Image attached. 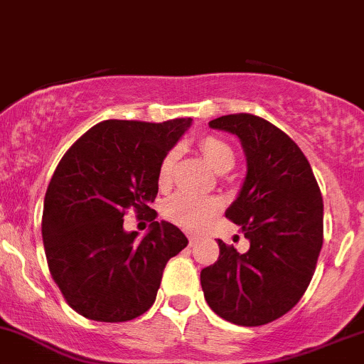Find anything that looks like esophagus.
Listing matches in <instances>:
<instances>
[{"label": "esophagus", "instance_id": "1", "mask_svg": "<svg viewBox=\"0 0 364 364\" xmlns=\"http://www.w3.org/2000/svg\"><path fill=\"white\" fill-rule=\"evenodd\" d=\"M187 237H189V245L191 246H193L194 243H198V240H199L196 234H189V236H187Z\"/></svg>", "mask_w": 364, "mask_h": 364}]
</instances>
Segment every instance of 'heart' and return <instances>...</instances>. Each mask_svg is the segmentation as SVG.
Here are the masks:
<instances>
[{
  "mask_svg": "<svg viewBox=\"0 0 364 364\" xmlns=\"http://www.w3.org/2000/svg\"><path fill=\"white\" fill-rule=\"evenodd\" d=\"M201 152L206 161L218 173H225L234 166V151L225 140L217 136H206L201 140ZM177 149L170 151L159 166V182L166 183L173 173ZM220 208L215 198L198 196L191 193H177L165 203V215L177 225L186 229H199L212 215Z\"/></svg>",
  "mask_w": 364,
  "mask_h": 364,
  "instance_id": "heart-1",
  "label": "heart"
}]
</instances>
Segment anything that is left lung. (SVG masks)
Segmentation results:
<instances>
[{
    "mask_svg": "<svg viewBox=\"0 0 364 364\" xmlns=\"http://www.w3.org/2000/svg\"><path fill=\"white\" fill-rule=\"evenodd\" d=\"M240 139L246 175L225 217L250 248L240 253L218 240L220 255L201 271L208 306L225 321L260 326L287 314L306 293L323 246V198L300 147L253 114L210 121Z\"/></svg>",
    "mask_w": 364,
    "mask_h": 364,
    "instance_id": "1",
    "label": "left lung"
}]
</instances>
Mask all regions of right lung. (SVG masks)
Returning a JSON list of instances; mask_svg holds the SVG:
<instances>
[{
  "mask_svg": "<svg viewBox=\"0 0 364 364\" xmlns=\"http://www.w3.org/2000/svg\"><path fill=\"white\" fill-rule=\"evenodd\" d=\"M191 124L105 119L58 163L45 196L43 245L53 281L77 314L121 323L154 304L166 262L189 241L170 222L154 220L151 203L161 161ZM128 208L151 212L142 240L122 228Z\"/></svg>",
  "mask_w": 364,
  "mask_h": 364,
  "instance_id": "right-lung-1",
  "label": "right lung"
}]
</instances>
